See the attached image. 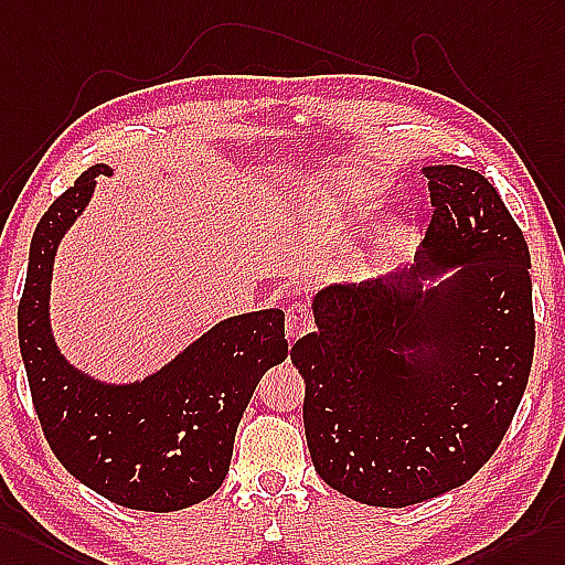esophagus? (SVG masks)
<instances>
[{"instance_id":"obj_1","label":"esophagus","mask_w":565,"mask_h":565,"mask_svg":"<svg viewBox=\"0 0 565 565\" xmlns=\"http://www.w3.org/2000/svg\"><path fill=\"white\" fill-rule=\"evenodd\" d=\"M313 328V316L309 311V307L305 305V301H292L290 307H287V326H285V333L290 340L299 338L309 333V330Z\"/></svg>"}]
</instances>
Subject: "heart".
I'll return each mask as SVG.
<instances>
[{
	"label": "heart",
	"instance_id": "b5f03b06",
	"mask_svg": "<svg viewBox=\"0 0 565 565\" xmlns=\"http://www.w3.org/2000/svg\"><path fill=\"white\" fill-rule=\"evenodd\" d=\"M319 186L326 196L345 205H364L369 201H374V191H376L374 184L348 170L326 174L319 182Z\"/></svg>",
	"mask_w": 565,
	"mask_h": 565
}]
</instances>
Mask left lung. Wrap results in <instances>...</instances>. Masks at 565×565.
<instances>
[{
	"label": "left lung",
	"mask_w": 565,
	"mask_h": 565,
	"mask_svg": "<svg viewBox=\"0 0 565 565\" xmlns=\"http://www.w3.org/2000/svg\"><path fill=\"white\" fill-rule=\"evenodd\" d=\"M417 264L313 297L292 345L316 472L345 497L405 508L472 479L499 448L534 352L530 249L484 174L434 164ZM461 268L441 286L424 279Z\"/></svg>",
	"instance_id": "left-lung-1"
}]
</instances>
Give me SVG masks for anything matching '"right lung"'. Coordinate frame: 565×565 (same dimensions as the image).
I'll use <instances>...</instances> for the list:
<instances>
[{
	"label": "right lung",
	"mask_w": 565,
	"mask_h": 565,
	"mask_svg": "<svg viewBox=\"0 0 565 565\" xmlns=\"http://www.w3.org/2000/svg\"><path fill=\"white\" fill-rule=\"evenodd\" d=\"M98 174L113 170L93 164L35 227L19 301L25 376L52 452L81 484L134 511H182L223 484L256 383L287 356L285 313L220 321L158 374L129 386L81 374L54 345L50 280L57 244L84 213Z\"/></svg>",
	"instance_id": "obj_1"
}]
</instances>
